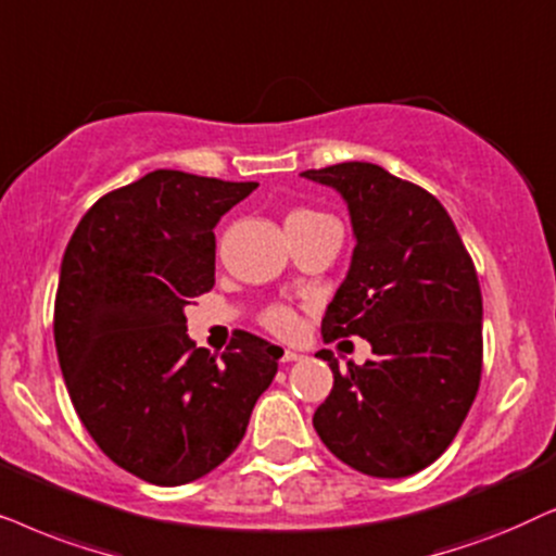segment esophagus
Masks as SVG:
<instances>
[{
    "mask_svg": "<svg viewBox=\"0 0 556 556\" xmlns=\"http://www.w3.org/2000/svg\"><path fill=\"white\" fill-rule=\"evenodd\" d=\"M282 361H285V364H294V361H302V353H298V351H285V353H282Z\"/></svg>",
    "mask_w": 556,
    "mask_h": 556,
    "instance_id": "obj_1",
    "label": "esophagus"
}]
</instances>
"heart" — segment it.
I'll return each instance as SVG.
<instances>
[{
  "instance_id": "obj_1",
  "label": "heart",
  "mask_w": 556,
  "mask_h": 556,
  "mask_svg": "<svg viewBox=\"0 0 556 556\" xmlns=\"http://www.w3.org/2000/svg\"><path fill=\"white\" fill-rule=\"evenodd\" d=\"M315 218H328V216H323V213H315V211H294L290 213V218H287V224H294V220H315ZM262 325L266 330H271L274 336L287 338L298 330V315H294V309L287 305H269L262 313Z\"/></svg>"
}]
</instances>
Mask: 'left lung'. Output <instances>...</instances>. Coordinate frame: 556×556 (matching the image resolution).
<instances>
[{"mask_svg": "<svg viewBox=\"0 0 556 556\" xmlns=\"http://www.w3.org/2000/svg\"><path fill=\"white\" fill-rule=\"evenodd\" d=\"M351 211V269L325 309L323 338L361 336L374 358L332 371L313 425L338 460L374 478L432 465L468 417L483 371L476 264L432 192L371 162L305 169Z\"/></svg>", "mask_w": 556, "mask_h": 556, "instance_id": "8db88e82", "label": "left lung"}]
</instances>
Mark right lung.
<instances>
[{"label": "right lung", "instance_id": "1", "mask_svg": "<svg viewBox=\"0 0 556 556\" xmlns=\"http://www.w3.org/2000/svg\"><path fill=\"white\" fill-rule=\"evenodd\" d=\"M258 182L154 169L99 198L73 231L55 294V351L71 402L109 460L182 485L239 447L282 348L236 332L211 355L185 307L216 285L224 213Z\"/></svg>", "mask_w": 556, "mask_h": 556}]
</instances>
